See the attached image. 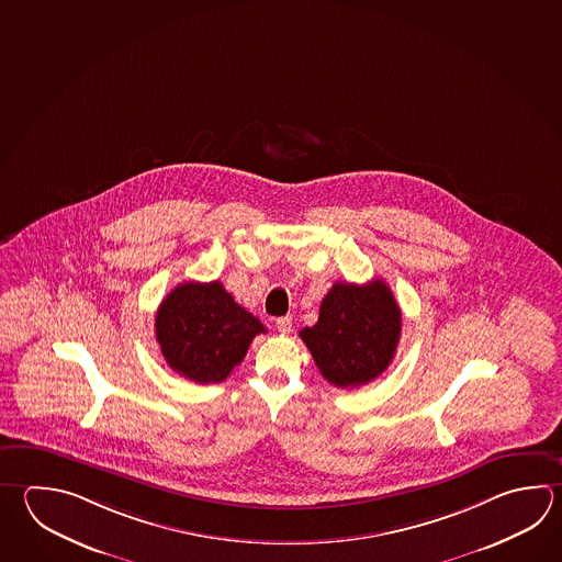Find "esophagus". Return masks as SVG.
I'll return each mask as SVG.
<instances>
[{
	"label": "esophagus",
	"instance_id": "34e87169",
	"mask_svg": "<svg viewBox=\"0 0 562 562\" xmlns=\"http://www.w3.org/2000/svg\"><path fill=\"white\" fill-rule=\"evenodd\" d=\"M276 328H278V331H280L282 336L290 334V331H292V318L284 316V318L276 319Z\"/></svg>",
	"mask_w": 562,
	"mask_h": 562
}]
</instances>
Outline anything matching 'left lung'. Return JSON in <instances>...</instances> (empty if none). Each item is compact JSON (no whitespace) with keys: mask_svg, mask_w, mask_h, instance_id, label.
I'll return each mask as SVG.
<instances>
[{"mask_svg":"<svg viewBox=\"0 0 562 562\" xmlns=\"http://www.w3.org/2000/svg\"><path fill=\"white\" fill-rule=\"evenodd\" d=\"M402 336V310L383 280L363 286L336 282L312 328L300 331L319 373L331 385L353 390L380 378Z\"/></svg>","mask_w":562,"mask_h":562,"instance_id":"1","label":"left lung"}]
</instances>
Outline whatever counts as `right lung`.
I'll return each mask as SVG.
<instances>
[{
	"label": "right lung",
	"mask_w": 562,
	"mask_h": 562,
	"mask_svg": "<svg viewBox=\"0 0 562 562\" xmlns=\"http://www.w3.org/2000/svg\"><path fill=\"white\" fill-rule=\"evenodd\" d=\"M155 334L165 360L179 375L218 383L266 328L214 280L184 282L169 292L157 310Z\"/></svg>",
	"instance_id": "add662e5"
}]
</instances>
